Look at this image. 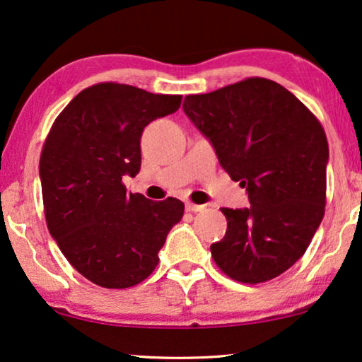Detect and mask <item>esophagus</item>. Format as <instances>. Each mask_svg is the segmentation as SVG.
Segmentation results:
<instances>
[{
	"instance_id": "34e87169",
	"label": "esophagus",
	"mask_w": 362,
	"mask_h": 362,
	"mask_svg": "<svg viewBox=\"0 0 362 362\" xmlns=\"http://www.w3.org/2000/svg\"><path fill=\"white\" fill-rule=\"evenodd\" d=\"M204 209H206L204 206H197V204L186 202V211H187V212H202Z\"/></svg>"
}]
</instances>
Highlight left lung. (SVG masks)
I'll use <instances>...</instances> for the list:
<instances>
[{
	"mask_svg": "<svg viewBox=\"0 0 362 362\" xmlns=\"http://www.w3.org/2000/svg\"><path fill=\"white\" fill-rule=\"evenodd\" d=\"M182 109L251 204L222 209L227 232L211 245L214 261L245 284L274 279L305 253L323 218L328 142L320 120L279 83L258 76L189 94Z\"/></svg>",
	"mask_w": 362,
	"mask_h": 362,
	"instance_id": "obj_1",
	"label": "left lung"
}]
</instances>
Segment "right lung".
I'll return each instance as SVG.
<instances>
[{
    "instance_id": "right-lung-1",
    "label": "right lung",
    "mask_w": 362,
    "mask_h": 362,
    "mask_svg": "<svg viewBox=\"0 0 362 362\" xmlns=\"http://www.w3.org/2000/svg\"><path fill=\"white\" fill-rule=\"evenodd\" d=\"M180 94L98 83L68 103L47 135L39 175L47 227L88 281L127 289L146 279L185 214L180 199L155 202L127 192L140 171V137L151 120L176 112Z\"/></svg>"
}]
</instances>
